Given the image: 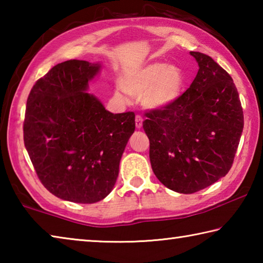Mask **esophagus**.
<instances>
[{"label":"esophagus","mask_w":263,"mask_h":263,"mask_svg":"<svg viewBox=\"0 0 263 263\" xmlns=\"http://www.w3.org/2000/svg\"><path fill=\"white\" fill-rule=\"evenodd\" d=\"M142 122H144V119H142L141 116H136V127L137 128H141L142 127Z\"/></svg>","instance_id":"esophagus-1"}]
</instances>
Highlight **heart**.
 Instances as JSON below:
<instances>
[{
  "instance_id": "b5f03b06",
  "label": "heart",
  "mask_w": 263,
  "mask_h": 263,
  "mask_svg": "<svg viewBox=\"0 0 263 263\" xmlns=\"http://www.w3.org/2000/svg\"><path fill=\"white\" fill-rule=\"evenodd\" d=\"M122 86L127 94L144 96V104L162 109L179 99L184 86L182 70L163 62H152L125 74Z\"/></svg>"
}]
</instances>
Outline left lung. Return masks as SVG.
Listing matches in <instances>:
<instances>
[{
  "instance_id": "obj_1",
  "label": "left lung",
  "mask_w": 263,
  "mask_h": 263,
  "mask_svg": "<svg viewBox=\"0 0 263 263\" xmlns=\"http://www.w3.org/2000/svg\"><path fill=\"white\" fill-rule=\"evenodd\" d=\"M198 72L174 103L145 112L149 160L163 185L193 194L228 174L243 128V112L232 78L201 52H190Z\"/></svg>"
}]
</instances>
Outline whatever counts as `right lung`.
I'll list each match as a JSON object with an SVG mask.
<instances>
[{"label":"right lung","mask_w":263,"mask_h":263,"mask_svg":"<svg viewBox=\"0 0 263 263\" xmlns=\"http://www.w3.org/2000/svg\"><path fill=\"white\" fill-rule=\"evenodd\" d=\"M100 64L68 60L34 83L26 102L24 145L44 186L65 201L105 198L136 128L135 114H112L86 91Z\"/></svg>","instance_id":"add662e5"}]
</instances>
